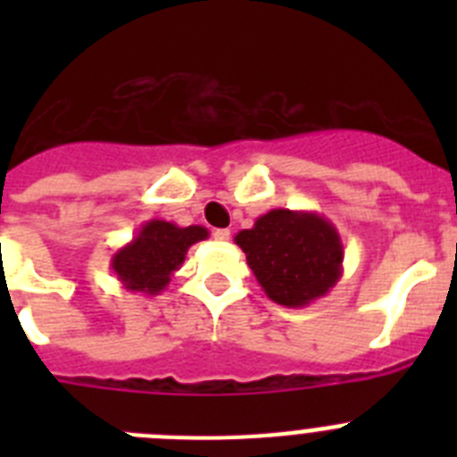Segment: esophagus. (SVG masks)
Segmentation results:
<instances>
[{
	"label": "esophagus",
	"instance_id": "34e87169",
	"mask_svg": "<svg viewBox=\"0 0 457 457\" xmlns=\"http://www.w3.org/2000/svg\"><path fill=\"white\" fill-rule=\"evenodd\" d=\"M212 237H215L217 242H228L231 240V231H228V228H217V231H212Z\"/></svg>",
	"mask_w": 457,
	"mask_h": 457
}]
</instances>
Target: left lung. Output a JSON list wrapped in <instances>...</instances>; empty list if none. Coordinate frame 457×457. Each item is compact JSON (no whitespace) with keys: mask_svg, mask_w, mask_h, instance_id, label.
Returning <instances> with one entry per match:
<instances>
[{"mask_svg":"<svg viewBox=\"0 0 457 457\" xmlns=\"http://www.w3.org/2000/svg\"><path fill=\"white\" fill-rule=\"evenodd\" d=\"M236 245L270 300L290 309L325 297L343 274L337 226L311 210H270L237 233Z\"/></svg>","mask_w":457,"mask_h":457,"instance_id":"obj_1","label":"left lung"}]
</instances>
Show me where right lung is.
I'll list each match as a JSON object with an SVG mask.
<instances>
[{"instance_id":"obj_1","label":"right lung","mask_w":457,"mask_h":457,"mask_svg":"<svg viewBox=\"0 0 457 457\" xmlns=\"http://www.w3.org/2000/svg\"><path fill=\"white\" fill-rule=\"evenodd\" d=\"M205 226H179L164 220H148L137 236L112 256V270L125 290L160 295L180 270L192 245L205 240Z\"/></svg>"}]
</instances>
